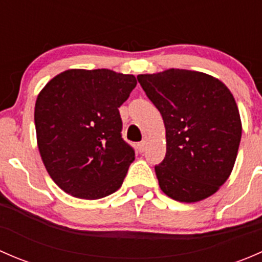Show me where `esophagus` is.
Masks as SVG:
<instances>
[{
  "label": "esophagus",
  "instance_id": "obj_1",
  "mask_svg": "<svg viewBox=\"0 0 262 262\" xmlns=\"http://www.w3.org/2000/svg\"><path fill=\"white\" fill-rule=\"evenodd\" d=\"M146 147H147L146 141H143V142H141V143L137 144V149H138V152H139V153L144 152V150H146Z\"/></svg>",
  "mask_w": 262,
  "mask_h": 262
}]
</instances>
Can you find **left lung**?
I'll use <instances>...</instances> for the list:
<instances>
[{
    "label": "left lung",
    "instance_id": "obj_1",
    "mask_svg": "<svg viewBox=\"0 0 262 262\" xmlns=\"http://www.w3.org/2000/svg\"><path fill=\"white\" fill-rule=\"evenodd\" d=\"M166 128V157L155 167L161 190L173 200L196 203L228 180L242 136L238 106L213 76L170 68L137 76Z\"/></svg>",
    "mask_w": 262,
    "mask_h": 262
}]
</instances>
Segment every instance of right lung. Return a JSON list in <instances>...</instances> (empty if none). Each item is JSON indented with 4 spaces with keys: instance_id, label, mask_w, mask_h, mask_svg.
I'll use <instances>...</instances> for the list:
<instances>
[{
    "instance_id": "obj_1",
    "label": "right lung",
    "mask_w": 262,
    "mask_h": 262,
    "mask_svg": "<svg viewBox=\"0 0 262 262\" xmlns=\"http://www.w3.org/2000/svg\"><path fill=\"white\" fill-rule=\"evenodd\" d=\"M137 86L112 70H67L36 97L34 120L41 161L52 180L78 199L115 192L134 161L121 138L119 107Z\"/></svg>"
}]
</instances>
